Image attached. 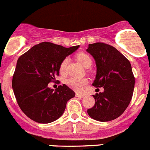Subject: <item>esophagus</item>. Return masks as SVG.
Returning <instances> with one entry per match:
<instances>
[{
	"mask_svg": "<svg viewBox=\"0 0 150 150\" xmlns=\"http://www.w3.org/2000/svg\"><path fill=\"white\" fill-rule=\"evenodd\" d=\"M75 96H76V97H78V98H84L85 97V95L79 94V93H76V94H75Z\"/></svg>",
	"mask_w": 150,
	"mask_h": 150,
	"instance_id": "obj_1",
	"label": "esophagus"
}]
</instances>
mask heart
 <instances>
[{
	"label": "heart",
	"mask_w": 150,
	"mask_h": 150,
	"mask_svg": "<svg viewBox=\"0 0 150 150\" xmlns=\"http://www.w3.org/2000/svg\"><path fill=\"white\" fill-rule=\"evenodd\" d=\"M76 59L80 64L83 67H86L87 66L92 64V59L90 56L84 52H80L76 55ZM67 58H64L61 61L59 67V71L61 73H64L66 70V67L67 64ZM87 83V79L86 78H75V77H71L67 80V84L72 89L77 91H81L83 89V88L86 86Z\"/></svg>",
	"instance_id": "b5f03b06"
}]
</instances>
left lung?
<instances>
[{"mask_svg": "<svg viewBox=\"0 0 150 150\" xmlns=\"http://www.w3.org/2000/svg\"><path fill=\"white\" fill-rule=\"evenodd\" d=\"M96 61L97 73L92 85L103 87L96 93V103L87 113L98 121H110L124 113L129 104L135 86V77L128 59L115 47L104 43L89 44L86 50Z\"/></svg>", "mask_w": 150, "mask_h": 150, "instance_id": "left-lung-1", "label": "left lung"}]
</instances>
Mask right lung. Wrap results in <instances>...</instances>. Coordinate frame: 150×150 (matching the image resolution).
Returning <instances> with one entry per match:
<instances>
[{"label":"right lung","mask_w":150,"mask_h":150,"mask_svg":"<svg viewBox=\"0 0 150 150\" xmlns=\"http://www.w3.org/2000/svg\"><path fill=\"white\" fill-rule=\"evenodd\" d=\"M79 46L66 48L50 42L34 46L18 59L12 89L18 106L30 119L49 124L59 118L67 101L75 93L67 85L50 89L48 83L59 75V67L66 57Z\"/></svg>","instance_id":"right-lung-1"}]
</instances>
